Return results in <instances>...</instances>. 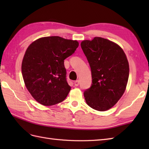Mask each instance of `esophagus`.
Wrapping results in <instances>:
<instances>
[{
	"label": "esophagus",
	"mask_w": 149,
	"mask_h": 149,
	"mask_svg": "<svg viewBox=\"0 0 149 149\" xmlns=\"http://www.w3.org/2000/svg\"><path fill=\"white\" fill-rule=\"evenodd\" d=\"M74 84H75V86H78L79 85V81L77 80V81H74Z\"/></svg>",
	"instance_id": "34e87169"
}]
</instances>
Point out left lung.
<instances>
[{"instance_id": "obj_1", "label": "left lung", "mask_w": 149, "mask_h": 149, "mask_svg": "<svg viewBox=\"0 0 149 149\" xmlns=\"http://www.w3.org/2000/svg\"><path fill=\"white\" fill-rule=\"evenodd\" d=\"M91 68L92 83L84 92L91 108L104 111L115 106L127 86L129 66L124 52L117 44L100 37L81 43Z\"/></svg>"}]
</instances>
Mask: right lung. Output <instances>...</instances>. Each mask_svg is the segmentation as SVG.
Wrapping results in <instances>:
<instances>
[{"mask_svg":"<svg viewBox=\"0 0 149 149\" xmlns=\"http://www.w3.org/2000/svg\"><path fill=\"white\" fill-rule=\"evenodd\" d=\"M78 46L76 40L49 36L28 47L22 61V76L27 89L38 102L52 106L66 99L71 87L66 79L64 60Z\"/></svg>","mask_w":149,"mask_h":149,"instance_id":"add662e5","label":"right lung"}]
</instances>
